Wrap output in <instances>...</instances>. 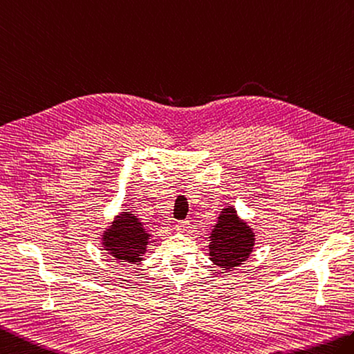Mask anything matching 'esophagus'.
I'll return each instance as SVG.
<instances>
[{
	"mask_svg": "<svg viewBox=\"0 0 354 354\" xmlns=\"http://www.w3.org/2000/svg\"><path fill=\"white\" fill-rule=\"evenodd\" d=\"M189 225H191V223L187 221V219H182V221H178L176 224V230L180 232V233H186V232H189V229H191Z\"/></svg>",
	"mask_w": 354,
	"mask_h": 354,
	"instance_id": "1",
	"label": "esophagus"
}]
</instances>
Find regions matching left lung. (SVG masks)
<instances>
[{"mask_svg":"<svg viewBox=\"0 0 354 354\" xmlns=\"http://www.w3.org/2000/svg\"><path fill=\"white\" fill-rule=\"evenodd\" d=\"M209 239V259L224 271L242 265L254 247L253 230L236 215L233 206L221 210Z\"/></svg>","mask_w":354,"mask_h":354,"instance_id":"left-lung-1","label":"left lung"}]
</instances>
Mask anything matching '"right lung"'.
I'll return each mask as SVG.
<instances>
[{
	"label": "right lung",
	"mask_w": 354,
	"mask_h": 354,
	"mask_svg": "<svg viewBox=\"0 0 354 354\" xmlns=\"http://www.w3.org/2000/svg\"><path fill=\"white\" fill-rule=\"evenodd\" d=\"M101 236L107 254L115 257L116 262L139 265L147 253L151 234L135 214L121 212Z\"/></svg>",
	"instance_id": "right-lung-1"
}]
</instances>
